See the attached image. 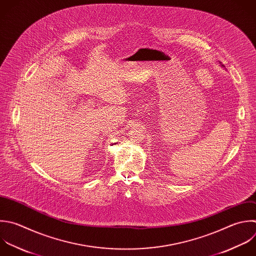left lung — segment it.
Masks as SVG:
<instances>
[{"instance_id":"left-lung-1","label":"left lung","mask_w":256,"mask_h":256,"mask_svg":"<svg viewBox=\"0 0 256 256\" xmlns=\"http://www.w3.org/2000/svg\"><path fill=\"white\" fill-rule=\"evenodd\" d=\"M220 65H221V64H220ZM221 66H223V65H221ZM223 67H224V66H223Z\"/></svg>"}]
</instances>
